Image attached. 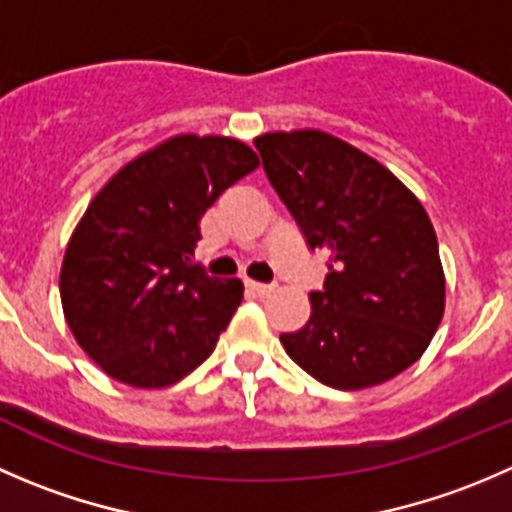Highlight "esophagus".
I'll use <instances>...</instances> for the list:
<instances>
[{
	"label": "esophagus",
	"instance_id": "obj_1",
	"mask_svg": "<svg viewBox=\"0 0 512 512\" xmlns=\"http://www.w3.org/2000/svg\"><path fill=\"white\" fill-rule=\"evenodd\" d=\"M247 287H250V290L260 297L270 295V292L275 290V285H267V282H255V280H247Z\"/></svg>",
	"mask_w": 512,
	"mask_h": 512
}]
</instances>
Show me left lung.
I'll list each match as a JSON object with an SVG mask.
<instances>
[{
    "label": "left lung",
    "instance_id": "left-lung-1",
    "mask_svg": "<svg viewBox=\"0 0 512 512\" xmlns=\"http://www.w3.org/2000/svg\"><path fill=\"white\" fill-rule=\"evenodd\" d=\"M255 147L310 250L330 255L307 325L280 335L287 355L337 390L408 370L445 310L438 237L418 197L327 132H270Z\"/></svg>",
    "mask_w": 512,
    "mask_h": 512
}]
</instances>
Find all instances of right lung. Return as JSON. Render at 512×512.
<instances>
[{
  "mask_svg": "<svg viewBox=\"0 0 512 512\" xmlns=\"http://www.w3.org/2000/svg\"><path fill=\"white\" fill-rule=\"evenodd\" d=\"M257 165L240 140L180 135L124 165L89 202L59 295L79 347L109 377L167 388L212 355L245 287L192 262L200 220Z\"/></svg>",
  "mask_w": 512,
  "mask_h": 512,
  "instance_id": "1",
  "label": "right lung"
}]
</instances>
